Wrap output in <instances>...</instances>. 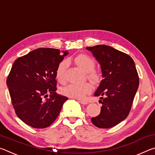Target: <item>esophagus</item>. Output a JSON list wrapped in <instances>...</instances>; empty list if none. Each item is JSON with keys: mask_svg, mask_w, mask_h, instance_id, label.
<instances>
[{"mask_svg": "<svg viewBox=\"0 0 155 155\" xmlns=\"http://www.w3.org/2000/svg\"><path fill=\"white\" fill-rule=\"evenodd\" d=\"M78 102H79L80 103H81V104H88V102H87V101H82V100H78Z\"/></svg>", "mask_w": 155, "mask_h": 155, "instance_id": "34e87169", "label": "esophagus"}]
</instances>
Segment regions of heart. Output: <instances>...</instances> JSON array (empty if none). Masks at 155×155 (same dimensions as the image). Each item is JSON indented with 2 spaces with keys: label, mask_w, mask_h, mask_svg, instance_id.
Returning <instances> with one entry per match:
<instances>
[{
  "label": "heart",
  "mask_w": 155,
  "mask_h": 155,
  "mask_svg": "<svg viewBox=\"0 0 155 155\" xmlns=\"http://www.w3.org/2000/svg\"><path fill=\"white\" fill-rule=\"evenodd\" d=\"M74 64L87 72L88 79L94 83H98L101 78V74L98 70L95 69L96 61L92 57L85 54H80L70 59ZM68 68V61L64 59L60 61L56 68L55 76L57 81L62 84L66 82V72ZM92 90L90 83L86 82L81 84H70L63 88L62 92L64 95L70 98L83 99Z\"/></svg>",
  "instance_id": "1"
}]
</instances>
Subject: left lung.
Listing matches in <instances>:
<instances>
[{
    "instance_id": "left-lung-1",
    "label": "left lung",
    "mask_w": 155,
    "mask_h": 155,
    "mask_svg": "<svg viewBox=\"0 0 155 155\" xmlns=\"http://www.w3.org/2000/svg\"><path fill=\"white\" fill-rule=\"evenodd\" d=\"M101 64L104 79L95 93L103 104L98 116L91 118L96 127L109 128L129 114L140 80L134 61L124 52L106 45L87 47Z\"/></svg>"
}]
</instances>
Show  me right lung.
Wrapping results in <instances>:
<instances>
[{
    "label": "right lung",
    "mask_w": 155,
    "mask_h": 155,
    "mask_svg": "<svg viewBox=\"0 0 155 155\" xmlns=\"http://www.w3.org/2000/svg\"><path fill=\"white\" fill-rule=\"evenodd\" d=\"M63 53L54 48L34 50L15 60L7 77V85L15 114L31 127H49L68 100L56 92V68L68 52ZM49 93L51 96L46 99Z\"/></svg>",
    "instance_id": "obj_1"
}]
</instances>
